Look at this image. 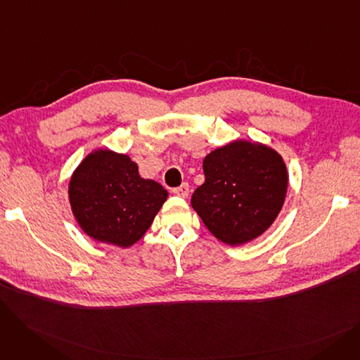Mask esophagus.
Instances as JSON below:
<instances>
[{
	"label": "esophagus",
	"instance_id": "34e87169",
	"mask_svg": "<svg viewBox=\"0 0 360 360\" xmlns=\"http://www.w3.org/2000/svg\"><path fill=\"white\" fill-rule=\"evenodd\" d=\"M172 193L181 198H186L188 194H190V186H188V184H182L181 186L178 188H174Z\"/></svg>",
	"mask_w": 360,
	"mask_h": 360
}]
</instances>
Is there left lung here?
<instances>
[{
  "label": "left lung",
  "mask_w": 360,
  "mask_h": 360,
  "mask_svg": "<svg viewBox=\"0 0 360 360\" xmlns=\"http://www.w3.org/2000/svg\"><path fill=\"white\" fill-rule=\"evenodd\" d=\"M205 182L191 205L214 238L239 247L266 232L285 204L289 174L273 147L235 140L202 160Z\"/></svg>",
  "instance_id": "8db88e82"
}]
</instances>
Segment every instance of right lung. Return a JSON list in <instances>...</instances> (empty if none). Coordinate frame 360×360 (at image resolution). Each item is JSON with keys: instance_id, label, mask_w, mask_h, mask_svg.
Here are the masks:
<instances>
[{"instance_id": "right-lung-1", "label": "right lung", "mask_w": 360, "mask_h": 360, "mask_svg": "<svg viewBox=\"0 0 360 360\" xmlns=\"http://www.w3.org/2000/svg\"><path fill=\"white\" fill-rule=\"evenodd\" d=\"M71 212L96 242L129 248L143 238L167 200V191L139 174L129 156L96 148L74 169L68 184Z\"/></svg>"}]
</instances>
